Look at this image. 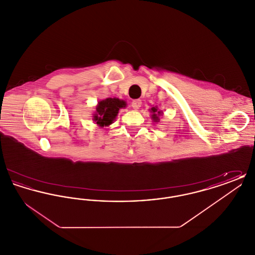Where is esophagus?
I'll return each instance as SVG.
<instances>
[{
  "label": "esophagus",
  "instance_id": "esophagus-1",
  "mask_svg": "<svg viewBox=\"0 0 255 255\" xmlns=\"http://www.w3.org/2000/svg\"><path fill=\"white\" fill-rule=\"evenodd\" d=\"M141 106V100L140 99H134L132 101V107L133 109H138Z\"/></svg>",
  "mask_w": 255,
  "mask_h": 255
}]
</instances>
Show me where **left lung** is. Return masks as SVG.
<instances>
[{"label":"left lung","mask_w":255,"mask_h":255,"mask_svg":"<svg viewBox=\"0 0 255 255\" xmlns=\"http://www.w3.org/2000/svg\"><path fill=\"white\" fill-rule=\"evenodd\" d=\"M151 112L153 113V115H152V119L155 121V122H158V116L160 115V112H158V109L156 108V107H153V108H151Z\"/></svg>","instance_id":"8db88e82"}]
</instances>
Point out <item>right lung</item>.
Returning a JSON list of instances; mask_svg holds the SVG:
<instances>
[{
    "label": "right lung",
    "instance_id": "right-lung-1",
    "mask_svg": "<svg viewBox=\"0 0 255 255\" xmlns=\"http://www.w3.org/2000/svg\"><path fill=\"white\" fill-rule=\"evenodd\" d=\"M126 106L125 101L120 100L119 98H107L98 103L97 107V114L94 116V121L100 127L108 126L119 114L121 108Z\"/></svg>",
    "mask_w": 255,
    "mask_h": 255
}]
</instances>
